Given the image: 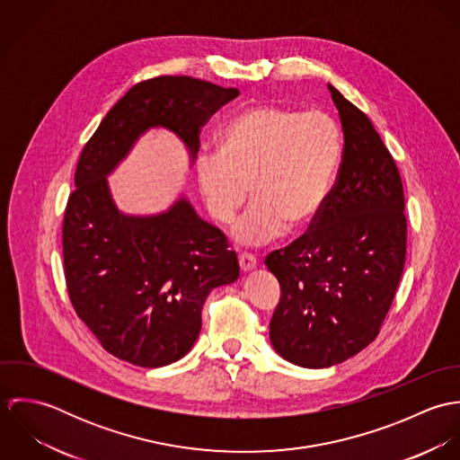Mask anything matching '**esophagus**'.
<instances>
[{"mask_svg": "<svg viewBox=\"0 0 460 460\" xmlns=\"http://www.w3.org/2000/svg\"><path fill=\"white\" fill-rule=\"evenodd\" d=\"M257 265H259V262H257V259L253 255H248V253L239 255V267H241L243 272H250V270L257 269Z\"/></svg>", "mask_w": 460, "mask_h": 460, "instance_id": "esophagus-1", "label": "esophagus"}]
</instances>
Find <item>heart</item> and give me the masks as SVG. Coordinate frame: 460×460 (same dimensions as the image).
I'll use <instances>...</instances> for the list:
<instances>
[{
	"mask_svg": "<svg viewBox=\"0 0 460 460\" xmlns=\"http://www.w3.org/2000/svg\"><path fill=\"white\" fill-rule=\"evenodd\" d=\"M341 161V132L328 113L253 106L221 134L219 150L195 159L210 217L232 223L252 191L253 205L232 228L243 246H262L287 228H308L328 201Z\"/></svg>",
	"mask_w": 460,
	"mask_h": 460,
	"instance_id": "heart-1",
	"label": "heart"
}]
</instances>
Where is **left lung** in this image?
<instances>
[{"label":"left lung","mask_w":460,"mask_h":460,"mask_svg":"<svg viewBox=\"0 0 460 460\" xmlns=\"http://www.w3.org/2000/svg\"><path fill=\"white\" fill-rule=\"evenodd\" d=\"M328 90L343 132L338 181L312 232L265 261L281 287L270 343L305 368L343 363L377 336L405 262L394 157L368 117L329 83Z\"/></svg>","instance_id":"8db88e82"}]
</instances>
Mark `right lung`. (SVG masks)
Segmentation results:
<instances>
[{
	"mask_svg": "<svg viewBox=\"0 0 460 460\" xmlns=\"http://www.w3.org/2000/svg\"><path fill=\"white\" fill-rule=\"evenodd\" d=\"M237 95L190 75L143 81L110 110L79 157L64 219L68 296L99 343L136 367H164L191 350L207 296L239 278V262L186 195L155 214H128L108 177L150 129L173 132L193 166L199 128Z\"/></svg>",
	"mask_w": 460,
	"mask_h": 460,
	"instance_id": "right-lung-1",
	"label": "right lung"
}]
</instances>
